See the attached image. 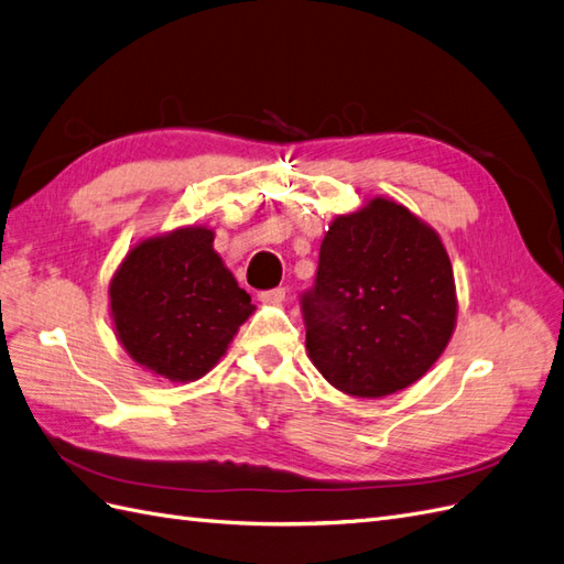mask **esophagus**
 I'll return each mask as SVG.
<instances>
[{
    "label": "esophagus",
    "mask_w": 564,
    "mask_h": 564,
    "mask_svg": "<svg viewBox=\"0 0 564 564\" xmlns=\"http://www.w3.org/2000/svg\"><path fill=\"white\" fill-rule=\"evenodd\" d=\"M259 300L267 302V305H281L285 300V288H271V291L259 293Z\"/></svg>",
    "instance_id": "obj_1"
}]
</instances>
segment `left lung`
Wrapping results in <instances>:
<instances>
[{
  "label": "left lung",
  "instance_id": "obj_1",
  "mask_svg": "<svg viewBox=\"0 0 564 564\" xmlns=\"http://www.w3.org/2000/svg\"><path fill=\"white\" fill-rule=\"evenodd\" d=\"M300 310L310 359L330 386L391 395L422 379L453 336L451 259L436 230L377 197L328 226Z\"/></svg>",
  "mask_w": 564,
  "mask_h": 564
}]
</instances>
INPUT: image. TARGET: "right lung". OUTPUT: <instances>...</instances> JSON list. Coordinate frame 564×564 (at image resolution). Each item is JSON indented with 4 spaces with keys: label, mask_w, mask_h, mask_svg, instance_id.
I'll use <instances>...</instances> for the list:
<instances>
[{
    "label": "right lung",
    "mask_w": 564,
    "mask_h": 564,
    "mask_svg": "<svg viewBox=\"0 0 564 564\" xmlns=\"http://www.w3.org/2000/svg\"><path fill=\"white\" fill-rule=\"evenodd\" d=\"M212 242L202 226L142 240L109 285L126 352L169 381L205 377L254 310Z\"/></svg>",
    "instance_id": "1"
}]
</instances>
